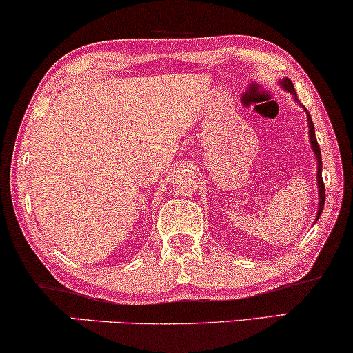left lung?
Listing matches in <instances>:
<instances>
[{"mask_svg": "<svg viewBox=\"0 0 353 353\" xmlns=\"http://www.w3.org/2000/svg\"><path fill=\"white\" fill-rule=\"evenodd\" d=\"M281 85H283V88L288 90L290 93L293 94L294 99H298L296 93H294V86H293V83H291V80L285 78V80L281 81ZM307 123H310V142H311L312 150H314L316 159H317V185H319V210H317V219H319L321 212H323V208H324V201H325V188H324V180H323V160H321V149H319V143H317V139H316V134H314V125H312V119H311L310 114H307Z\"/></svg>", "mask_w": 353, "mask_h": 353, "instance_id": "1", "label": "left lung"}]
</instances>
